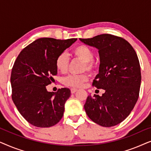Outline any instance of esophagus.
<instances>
[{
    "label": "esophagus",
    "instance_id": "1",
    "mask_svg": "<svg viewBox=\"0 0 151 151\" xmlns=\"http://www.w3.org/2000/svg\"><path fill=\"white\" fill-rule=\"evenodd\" d=\"M78 89L77 88H71V93H75L77 91Z\"/></svg>",
    "mask_w": 151,
    "mask_h": 151
}]
</instances>
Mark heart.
<instances>
[{"instance_id":"b5f03b06","label":"heart","mask_w":151,"mask_h":151,"mask_svg":"<svg viewBox=\"0 0 151 151\" xmlns=\"http://www.w3.org/2000/svg\"><path fill=\"white\" fill-rule=\"evenodd\" d=\"M73 55L76 58L84 62V70L92 71L95 69V64L93 61L94 53L89 47L84 45H80L76 47L72 51ZM55 66L57 69L61 73H65L69 66V58L66 53H60L55 60ZM88 79L86 74L82 75H69L64 78L63 83L67 86L71 87H81Z\"/></svg>"}]
</instances>
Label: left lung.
Listing matches in <instances>:
<instances>
[{
    "mask_svg": "<svg viewBox=\"0 0 151 151\" xmlns=\"http://www.w3.org/2000/svg\"><path fill=\"white\" fill-rule=\"evenodd\" d=\"M80 40L98 49L99 73L93 85L105 91L102 96L87 97L84 106L86 115L102 127L118 124L129 116L139 97L142 77L137 53L129 42L113 35Z\"/></svg>",
    "mask_w": 151,
    "mask_h": 151,
    "instance_id": "left-lung-1",
    "label": "left lung"
}]
</instances>
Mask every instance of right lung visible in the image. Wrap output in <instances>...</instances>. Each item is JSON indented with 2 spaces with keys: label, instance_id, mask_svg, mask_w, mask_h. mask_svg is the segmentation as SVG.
<instances>
[{
  "label": "right lung",
  "instance_id": "right-lung-1",
  "mask_svg": "<svg viewBox=\"0 0 151 151\" xmlns=\"http://www.w3.org/2000/svg\"><path fill=\"white\" fill-rule=\"evenodd\" d=\"M76 40L37 39L22 49L16 58L10 79L12 98L19 113L31 124L50 127L63 117L71 91L62 88L55 93L49 92L46 86L57 74V57Z\"/></svg>",
  "mask_w": 151,
  "mask_h": 151
}]
</instances>
